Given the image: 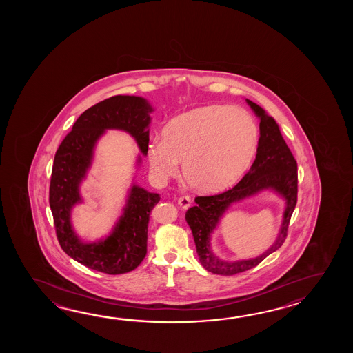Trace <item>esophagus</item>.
<instances>
[{
	"label": "esophagus",
	"mask_w": 353,
	"mask_h": 353,
	"mask_svg": "<svg viewBox=\"0 0 353 353\" xmlns=\"http://www.w3.org/2000/svg\"><path fill=\"white\" fill-rule=\"evenodd\" d=\"M178 204H179L183 210H187V208L190 207V204H192V198L188 196V195H183V196H180L179 199H178Z\"/></svg>",
	"instance_id": "1"
}]
</instances>
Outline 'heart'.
<instances>
[{
  "label": "heart",
  "instance_id": "heart-1",
  "mask_svg": "<svg viewBox=\"0 0 353 353\" xmlns=\"http://www.w3.org/2000/svg\"><path fill=\"white\" fill-rule=\"evenodd\" d=\"M257 140V125L243 107L203 105L169 121L163 139L149 143L148 157L158 179L174 175L183 161L188 184L210 194L232 187L246 174Z\"/></svg>",
  "mask_w": 353,
  "mask_h": 353
}]
</instances>
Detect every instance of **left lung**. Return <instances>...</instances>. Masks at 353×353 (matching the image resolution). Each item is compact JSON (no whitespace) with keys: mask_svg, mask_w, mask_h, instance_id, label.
I'll list each match as a JSON object with an SVG mask.
<instances>
[{"mask_svg":"<svg viewBox=\"0 0 353 353\" xmlns=\"http://www.w3.org/2000/svg\"><path fill=\"white\" fill-rule=\"evenodd\" d=\"M246 102L260 119V139L254 164L232 189H228L221 194L196 196V204L185 213V219L193 233L196 254L203 268L212 274L225 276L255 268L263 259L281 248L298 199L296 160L283 139L278 123L260 105L250 99H246ZM266 188L276 191L286 199L285 218L277 240L270 249L255 259L239 262H225L219 259L210 246V237L219 219L232 202Z\"/></svg>","mask_w":353,"mask_h":353,"instance_id":"8db88e82","label":"left lung"}]
</instances>
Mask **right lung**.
I'll use <instances>...</instances> for the list:
<instances>
[{
    "label": "right lung",
    "mask_w": 353,
    "mask_h": 353,
    "mask_svg": "<svg viewBox=\"0 0 353 353\" xmlns=\"http://www.w3.org/2000/svg\"><path fill=\"white\" fill-rule=\"evenodd\" d=\"M151 105L145 98L113 96L92 105L75 121L54 157L49 204L60 248L73 260L108 275L135 270L148 252V225L160 195L132 185L126 207L105 240L85 243L75 234L72 208L82 202L79 185L92 164L93 150L105 130H122L132 136L143 155L149 148ZM140 163V157L137 159Z\"/></svg>",
    "instance_id": "obj_1"
}]
</instances>
